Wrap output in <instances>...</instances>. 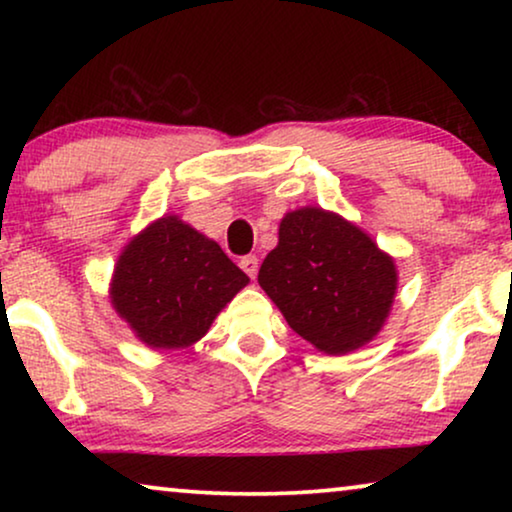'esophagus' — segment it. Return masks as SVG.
Listing matches in <instances>:
<instances>
[{"label":"esophagus","mask_w":512,"mask_h":512,"mask_svg":"<svg viewBox=\"0 0 512 512\" xmlns=\"http://www.w3.org/2000/svg\"><path fill=\"white\" fill-rule=\"evenodd\" d=\"M240 268L244 270V275L254 279V277H256V272H258V258H256V256H251V254H249V256H244L242 261H240Z\"/></svg>","instance_id":"obj_1"}]
</instances>
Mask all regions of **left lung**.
Returning <instances> with one entry per match:
<instances>
[{
    "label": "left lung",
    "mask_w": 512,
    "mask_h": 512,
    "mask_svg": "<svg viewBox=\"0 0 512 512\" xmlns=\"http://www.w3.org/2000/svg\"><path fill=\"white\" fill-rule=\"evenodd\" d=\"M258 284L300 338L338 356L382 328L394 303L396 265L354 223L303 207L284 216Z\"/></svg>",
    "instance_id": "1"
}]
</instances>
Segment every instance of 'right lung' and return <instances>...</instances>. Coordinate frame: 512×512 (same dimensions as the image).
I'll list each match as a JSON object with an SVG mask.
<instances>
[{"label": "right lung", "instance_id": "1", "mask_svg": "<svg viewBox=\"0 0 512 512\" xmlns=\"http://www.w3.org/2000/svg\"><path fill=\"white\" fill-rule=\"evenodd\" d=\"M247 282L219 244L165 216L123 249L111 303L149 347L184 349Z\"/></svg>", "mask_w": 512, "mask_h": 512}]
</instances>
